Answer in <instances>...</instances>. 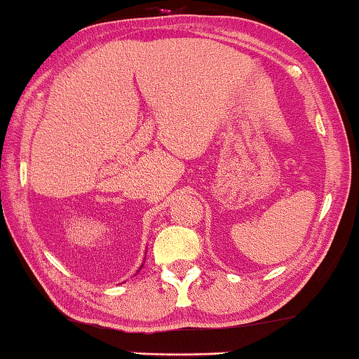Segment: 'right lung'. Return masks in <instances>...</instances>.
Instances as JSON below:
<instances>
[{
  "label": "right lung",
  "instance_id": "right-lung-1",
  "mask_svg": "<svg viewBox=\"0 0 359 359\" xmlns=\"http://www.w3.org/2000/svg\"><path fill=\"white\" fill-rule=\"evenodd\" d=\"M142 266H144V264H142ZM142 266H140V269H142Z\"/></svg>",
  "mask_w": 359,
  "mask_h": 359
}]
</instances>
